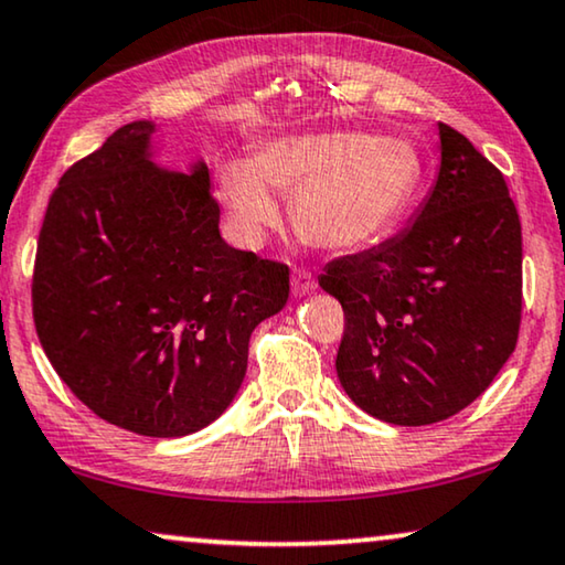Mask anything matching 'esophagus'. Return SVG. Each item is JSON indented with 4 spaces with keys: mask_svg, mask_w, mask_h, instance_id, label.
Returning a JSON list of instances; mask_svg holds the SVG:
<instances>
[{
    "mask_svg": "<svg viewBox=\"0 0 565 565\" xmlns=\"http://www.w3.org/2000/svg\"><path fill=\"white\" fill-rule=\"evenodd\" d=\"M315 289V276L312 271H307V268H294L291 274V291L294 297H305Z\"/></svg>",
    "mask_w": 565,
    "mask_h": 565,
    "instance_id": "1",
    "label": "esophagus"
}]
</instances>
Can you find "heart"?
Instances as JSON below:
<instances>
[{
  "mask_svg": "<svg viewBox=\"0 0 565 565\" xmlns=\"http://www.w3.org/2000/svg\"><path fill=\"white\" fill-rule=\"evenodd\" d=\"M423 158L409 140L359 130L279 138L253 161H230L220 192L250 241L279 220L271 192L291 196L294 227L324 250H353L386 235L415 200Z\"/></svg>",
  "mask_w": 565,
  "mask_h": 565,
  "instance_id": "b5f03b06",
  "label": "heart"
}]
</instances>
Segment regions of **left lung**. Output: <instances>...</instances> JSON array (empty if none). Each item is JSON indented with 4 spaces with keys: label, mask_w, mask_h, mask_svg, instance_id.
<instances>
[{
    "label": "left lung",
    "mask_w": 565,
    "mask_h": 565,
    "mask_svg": "<svg viewBox=\"0 0 565 565\" xmlns=\"http://www.w3.org/2000/svg\"><path fill=\"white\" fill-rule=\"evenodd\" d=\"M345 312L338 379L371 417L419 427L468 407L514 353L522 227L502 171L440 122V173L415 222L330 260Z\"/></svg>",
    "instance_id": "obj_1"
}]
</instances>
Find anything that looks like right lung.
<instances>
[{"label":"right lung","mask_w":565,"mask_h":565,"mask_svg":"<svg viewBox=\"0 0 565 565\" xmlns=\"http://www.w3.org/2000/svg\"><path fill=\"white\" fill-rule=\"evenodd\" d=\"M153 122H130L63 173L33 268L47 361L94 415L148 438L214 423L256 324L289 299V266L220 237L210 171H158Z\"/></svg>","instance_id":"obj_1"}]
</instances>
